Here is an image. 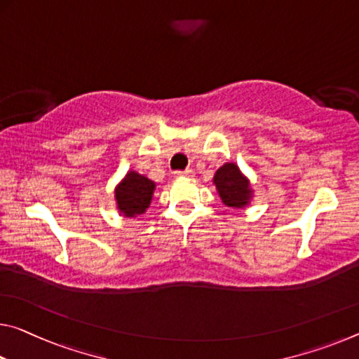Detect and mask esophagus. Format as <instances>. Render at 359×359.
<instances>
[{"instance_id": "1", "label": "esophagus", "mask_w": 359, "mask_h": 359, "mask_svg": "<svg viewBox=\"0 0 359 359\" xmlns=\"http://www.w3.org/2000/svg\"><path fill=\"white\" fill-rule=\"evenodd\" d=\"M175 179H182V177H193V170L191 169H185V170H175L174 172Z\"/></svg>"}]
</instances>
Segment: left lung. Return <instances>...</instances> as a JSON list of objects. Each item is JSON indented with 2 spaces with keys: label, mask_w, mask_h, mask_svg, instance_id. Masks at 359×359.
<instances>
[{
  "label": "left lung",
  "mask_w": 359,
  "mask_h": 359,
  "mask_svg": "<svg viewBox=\"0 0 359 359\" xmlns=\"http://www.w3.org/2000/svg\"><path fill=\"white\" fill-rule=\"evenodd\" d=\"M214 184L225 206L244 208L251 201V185L235 163H226L217 169L214 175Z\"/></svg>",
  "instance_id": "left-lung-1"
}]
</instances>
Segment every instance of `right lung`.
I'll return each instance as SVG.
<instances>
[{"instance_id":"1","label":"right lung","mask_w":359,"mask_h":359,"mask_svg":"<svg viewBox=\"0 0 359 359\" xmlns=\"http://www.w3.org/2000/svg\"><path fill=\"white\" fill-rule=\"evenodd\" d=\"M153 190H155V182L134 170H129L115 190L119 212L124 217H135V215L144 214L151 203Z\"/></svg>"}]
</instances>
